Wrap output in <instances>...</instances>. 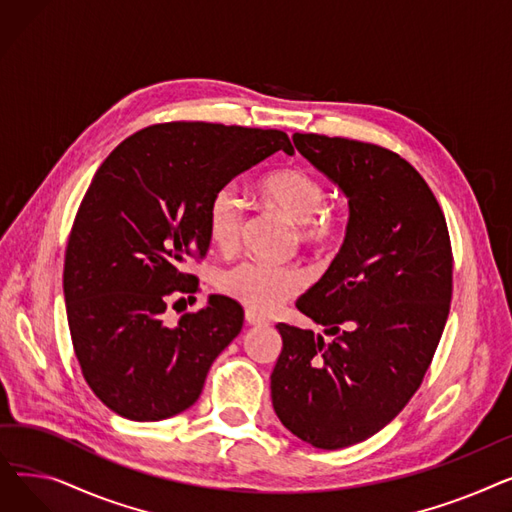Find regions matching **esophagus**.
<instances>
[{
  "instance_id": "esophagus-1",
  "label": "esophagus",
  "mask_w": 512,
  "mask_h": 512,
  "mask_svg": "<svg viewBox=\"0 0 512 512\" xmlns=\"http://www.w3.org/2000/svg\"><path fill=\"white\" fill-rule=\"evenodd\" d=\"M245 319H247L249 326H261V324H265V321H267L263 315H259V313L251 311V309L245 311Z\"/></svg>"
}]
</instances>
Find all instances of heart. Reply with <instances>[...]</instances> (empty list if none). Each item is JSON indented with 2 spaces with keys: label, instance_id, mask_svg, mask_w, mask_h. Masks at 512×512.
<instances>
[{
  "label": "heart",
  "instance_id": "obj_1",
  "mask_svg": "<svg viewBox=\"0 0 512 512\" xmlns=\"http://www.w3.org/2000/svg\"><path fill=\"white\" fill-rule=\"evenodd\" d=\"M261 199L294 222V240L307 249H328L342 238L346 220L342 211L328 205V186L303 168H286L259 180ZM247 224V205L236 186L222 184L211 193L205 207V228L211 245L222 255L240 249ZM305 276L294 265L242 261L220 278V290L257 313H272L305 288Z\"/></svg>",
  "mask_w": 512,
  "mask_h": 512
}]
</instances>
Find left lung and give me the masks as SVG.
Wrapping results in <instances>:
<instances>
[{
  "label": "left lung",
  "mask_w": 512,
  "mask_h": 512,
  "mask_svg": "<svg viewBox=\"0 0 512 512\" xmlns=\"http://www.w3.org/2000/svg\"><path fill=\"white\" fill-rule=\"evenodd\" d=\"M297 147L348 197L351 218L328 272L297 301L334 340L278 324L272 402L303 442L338 450L386 427L419 390L452 299L444 213L398 153L294 132Z\"/></svg>",
  "instance_id": "8db88e82"
}]
</instances>
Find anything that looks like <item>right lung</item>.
I'll list each match as a JSON object with an SVG mask.
<instances>
[{
  "mask_svg": "<svg viewBox=\"0 0 512 512\" xmlns=\"http://www.w3.org/2000/svg\"><path fill=\"white\" fill-rule=\"evenodd\" d=\"M280 149L294 153L282 130L161 122L99 166L68 236L64 297L80 371L107 409L159 421L195 405L245 311L218 294L174 324L166 309L199 290L186 267L207 255L211 193Z\"/></svg>",
  "mask_w": 512,
  "mask_h": 512,
  "instance_id": "obj_1",
  "label": "right lung"
}]
</instances>
